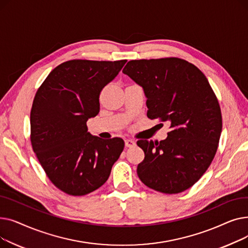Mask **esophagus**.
I'll return each instance as SVG.
<instances>
[{
    "instance_id": "obj_1",
    "label": "esophagus",
    "mask_w": 248,
    "mask_h": 248,
    "mask_svg": "<svg viewBox=\"0 0 248 248\" xmlns=\"http://www.w3.org/2000/svg\"><path fill=\"white\" fill-rule=\"evenodd\" d=\"M124 145L126 148H132L136 146V142L133 140H124Z\"/></svg>"
}]
</instances>
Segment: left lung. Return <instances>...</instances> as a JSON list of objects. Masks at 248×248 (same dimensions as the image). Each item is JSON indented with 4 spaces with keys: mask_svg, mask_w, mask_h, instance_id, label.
<instances>
[{
    "mask_svg": "<svg viewBox=\"0 0 248 248\" xmlns=\"http://www.w3.org/2000/svg\"><path fill=\"white\" fill-rule=\"evenodd\" d=\"M123 72L144 90L149 119L170 124L166 140H138L145 153L137 169L140 180L165 194L189 189L209 168L222 131L219 103L206 76L180 58L132 60Z\"/></svg>",
    "mask_w": 248,
    "mask_h": 248,
    "instance_id": "1",
    "label": "left lung"
}]
</instances>
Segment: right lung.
<instances>
[{"instance_id": "right-lung-1", "label": "right lung", "mask_w": 248, "mask_h": 248, "mask_svg": "<svg viewBox=\"0 0 248 248\" xmlns=\"http://www.w3.org/2000/svg\"><path fill=\"white\" fill-rule=\"evenodd\" d=\"M126 60H70L52 70L38 89L31 109L33 151L50 181L72 196L101 187L120 158L121 138L101 140L86 122L99 112V94Z\"/></svg>"}]
</instances>
